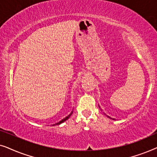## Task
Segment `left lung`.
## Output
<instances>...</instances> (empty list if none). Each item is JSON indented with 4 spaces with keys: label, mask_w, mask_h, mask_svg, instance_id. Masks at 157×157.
<instances>
[{
    "label": "left lung",
    "mask_w": 157,
    "mask_h": 157,
    "mask_svg": "<svg viewBox=\"0 0 157 157\" xmlns=\"http://www.w3.org/2000/svg\"><path fill=\"white\" fill-rule=\"evenodd\" d=\"M98 107H99V106H98ZM99 108H100V107H99ZM107 117H108L109 118H110V119H111V117H109V116H107ZM113 119V120H115L114 119Z\"/></svg>",
    "instance_id": "1"
}]
</instances>
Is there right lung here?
<instances>
[{
  "instance_id": "right-lung-1",
  "label": "right lung",
  "mask_w": 157,
  "mask_h": 157,
  "mask_svg": "<svg viewBox=\"0 0 157 157\" xmlns=\"http://www.w3.org/2000/svg\"><path fill=\"white\" fill-rule=\"evenodd\" d=\"M72 113H73V111H71V112L70 113V114H68L67 117H66L65 118H64V119H63L61 120V121H59V122H57L56 124H53L52 126H55V125H59V124H62V123H63L64 121H66V120H67L68 119H69V117H71V114H72Z\"/></svg>"
}]
</instances>
